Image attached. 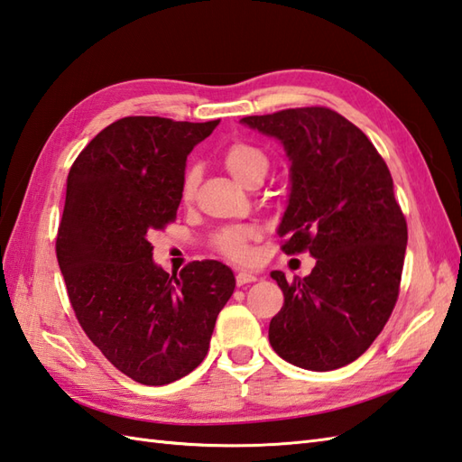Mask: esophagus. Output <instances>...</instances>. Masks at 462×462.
<instances>
[{
    "instance_id": "esophagus-1",
    "label": "esophagus",
    "mask_w": 462,
    "mask_h": 462,
    "mask_svg": "<svg viewBox=\"0 0 462 462\" xmlns=\"http://www.w3.org/2000/svg\"><path fill=\"white\" fill-rule=\"evenodd\" d=\"M258 278L254 276V273H250V272H238L236 273V283L238 286H246V283H252V282H256Z\"/></svg>"
}]
</instances>
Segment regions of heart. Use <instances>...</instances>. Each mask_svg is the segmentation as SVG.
I'll list each match as a JSON object with an SVG mask.
<instances>
[{"instance_id":"heart-1","label":"heart","mask_w":462,"mask_h":462,"mask_svg":"<svg viewBox=\"0 0 462 462\" xmlns=\"http://www.w3.org/2000/svg\"><path fill=\"white\" fill-rule=\"evenodd\" d=\"M224 164L228 172L236 179L238 182L246 184L250 180L252 174H256L258 171H268V161L263 156L262 151H258L256 146L236 143L232 144L228 151L224 152ZM196 171H189L184 176L182 182V199L190 200L194 189H196ZM256 236V232L252 228H226L222 230L218 236H216V248H218L224 256H228L230 260L244 262L250 258V240Z\"/></svg>"}]
</instances>
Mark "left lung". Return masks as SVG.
<instances>
[{"label":"left lung","instance_id":"8db88e82","mask_svg":"<svg viewBox=\"0 0 462 462\" xmlns=\"http://www.w3.org/2000/svg\"><path fill=\"white\" fill-rule=\"evenodd\" d=\"M240 123L282 143L290 161L282 250L316 258L303 280L270 273L283 291L270 321L272 347L301 369L349 365L385 328L399 296L407 222L387 164L356 125L326 106Z\"/></svg>","mask_w":462,"mask_h":462}]
</instances>
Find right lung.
<instances>
[{
	"label": "right lung",
	"mask_w": 462,
	"mask_h": 462,
	"mask_svg": "<svg viewBox=\"0 0 462 462\" xmlns=\"http://www.w3.org/2000/svg\"><path fill=\"white\" fill-rule=\"evenodd\" d=\"M218 123L125 116L85 146L67 176L55 250L69 300L87 337L143 385L200 365L236 288L216 260L164 272L151 244L176 218L186 156Z\"/></svg>",
	"instance_id": "add662e5"
}]
</instances>
